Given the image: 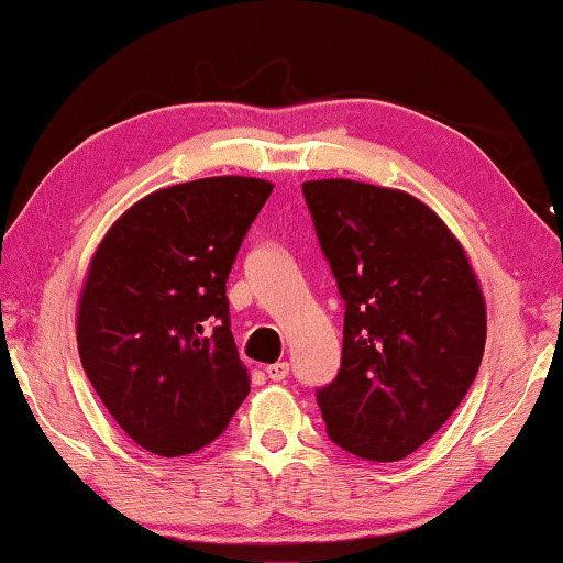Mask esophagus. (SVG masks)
I'll return each instance as SVG.
<instances>
[{
	"label": "esophagus",
	"instance_id": "esophagus-1",
	"mask_svg": "<svg viewBox=\"0 0 563 563\" xmlns=\"http://www.w3.org/2000/svg\"><path fill=\"white\" fill-rule=\"evenodd\" d=\"M266 376H268V379H274V382L287 379V376H289V364H287V361H276V364H268L266 366Z\"/></svg>",
	"mask_w": 563,
	"mask_h": 563
}]
</instances>
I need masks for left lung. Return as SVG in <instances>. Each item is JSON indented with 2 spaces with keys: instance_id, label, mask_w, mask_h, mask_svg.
Here are the masks:
<instances>
[{
  "instance_id": "8db88e82",
  "label": "left lung",
  "mask_w": 563,
  "mask_h": 563,
  "mask_svg": "<svg viewBox=\"0 0 563 563\" xmlns=\"http://www.w3.org/2000/svg\"><path fill=\"white\" fill-rule=\"evenodd\" d=\"M302 191L345 302L341 372L318 391L328 435L358 459L399 461L479 372V279L451 228L402 189L318 179Z\"/></svg>"
}]
</instances>
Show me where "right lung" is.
I'll return each instance as SVG.
<instances>
[{"label": "right lung", "mask_w": 563, "mask_h": 563, "mask_svg": "<svg viewBox=\"0 0 563 563\" xmlns=\"http://www.w3.org/2000/svg\"><path fill=\"white\" fill-rule=\"evenodd\" d=\"M274 184L210 176L128 207L89 261L76 343L118 426L156 456H187L251 391L230 333L225 282Z\"/></svg>", "instance_id": "right-lung-1"}]
</instances>
